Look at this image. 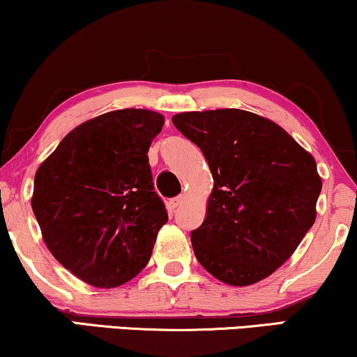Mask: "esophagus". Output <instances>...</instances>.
<instances>
[{"mask_svg":"<svg viewBox=\"0 0 357 357\" xmlns=\"http://www.w3.org/2000/svg\"><path fill=\"white\" fill-rule=\"evenodd\" d=\"M184 202V196L183 194H179V196H176V197H173V199L169 201V206H171V209H176V207H179Z\"/></svg>","mask_w":357,"mask_h":357,"instance_id":"1","label":"esophagus"}]
</instances>
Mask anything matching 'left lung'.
Wrapping results in <instances>:
<instances>
[{"mask_svg":"<svg viewBox=\"0 0 357 357\" xmlns=\"http://www.w3.org/2000/svg\"><path fill=\"white\" fill-rule=\"evenodd\" d=\"M173 123L201 148L214 178L206 219L191 232L211 275L247 287L290 259L317 219V161L282 126L237 108L186 112Z\"/></svg>","mask_w":357,"mask_h":357,"instance_id":"1","label":"left lung"}]
</instances>
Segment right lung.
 <instances>
[{"instance_id":"add662e5","label":"right lung","mask_w":357,"mask_h":357,"mask_svg":"<svg viewBox=\"0 0 357 357\" xmlns=\"http://www.w3.org/2000/svg\"><path fill=\"white\" fill-rule=\"evenodd\" d=\"M163 123L150 110L108 112L72 130L36 171L31 206L44 242L89 285L137 277L168 222L148 163Z\"/></svg>"}]
</instances>
